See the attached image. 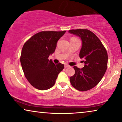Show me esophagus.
<instances>
[{
    "label": "esophagus",
    "mask_w": 122,
    "mask_h": 122,
    "mask_svg": "<svg viewBox=\"0 0 122 122\" xmlns=\"http://www.w3.org/2000/svg\"><path fill=\"white\" fill-rule=\"evenodd\" d=\"M70 66L69 65L67 64H65V68H67V67H69Z\"/></svg>",
    "instance_id": "esophagus-1"
}]
</instances>
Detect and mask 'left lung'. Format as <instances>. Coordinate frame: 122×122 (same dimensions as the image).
I'll use <instances>...</instances> for the list:
<instances>
[{
  "label": "left lung",
  "mask_w": 122,
  "mask_h": 122,
  "mask_svg": "<svg viewBox=\"0 0 122 122\" xmlns=\"http://www.w3.org/2000/svg\"><path fill=\"white\" fill-rule=\"evenodd\" d=\"M69 33L81 40L79 56L85 64L82 69L74 66L75 73L70 81L76 89L85 92L98 85L104 75L108 64L107 52L98 37L90 30L77 29L70 30Z\"/></svg>",
  "instance_id": "obj_1"
}]
</instances>
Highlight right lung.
<instances>
[{
    "instance_id": "add662e5",
    "label": "right lung",
    "mask_w": 122,
    "mask_h": 122,
    "mask_svg": "<svg viewBox=\"0 0 122 122\" xmlns=\"http://www.w3.org/2000/svg\"><path fill=\"white\" fill-rule=\"evenodd\" d=\"M65 32L42 31L24 43L20 58L21 65L25 77L35 88L41 90L51 88L64 69V64H55L48 57L54 53L57 42Z\"/></svg>"
}]
</instances>
